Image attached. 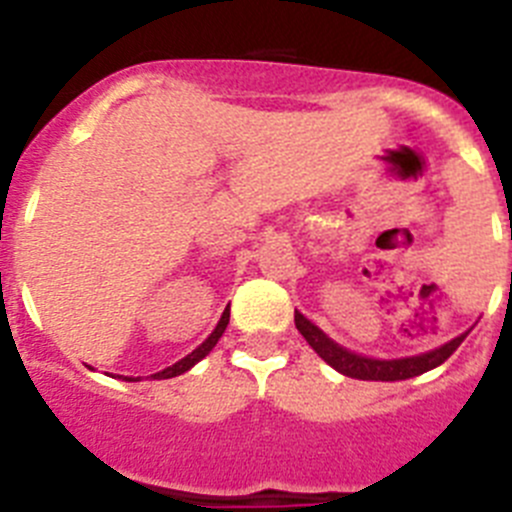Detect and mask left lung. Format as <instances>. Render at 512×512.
I'll return each mask as SVG.
<instances>
[{
  "label": "left lung",
  "mask_w": 512,
  "mask_h": 512,
  "mask_svg": "<svg viewBox=\"0 0 512 512\" xmlns=\"http://www.w3.org/2000/svg\"><path fill=\"white\" fill-rule=\"evenodd\" d=\"M294 325L302 332L304 340L309 342V348L320 355L327 365H332L337 373L348 375V378H358V381H406V378H414V375H421L426 373V370L442 365L444 360L462 345L464 337H467V332H464V335L444 342L442 348L414 355V358L375 360L358 353H350L348 348L337 345L335 340H330L320 327L312 325V322H309L302 312H297V309H294Z\"/></svg>",
  "instance_id": "left-lung-1"
}]
</instances>
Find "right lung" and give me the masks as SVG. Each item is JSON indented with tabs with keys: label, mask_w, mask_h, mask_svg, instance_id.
I'll return each instance as SVG.
<instances>
[{
	"label": "right lung",
	"mask_w": 512,
	"mask_h": 512,
	"mask_svg": "<svg viewBox=\"0 0 512 512\" xmlns=\"http://www.w3.org/2000/svg\"><path fill=\"white\" fill-rule=\"evenodd\" d=\"M228 320H231V309H225L223 317H220V322H218V325H215V330L210 332V337L203 342V345H198V348L192 350L190 355H185V358H182V360H177V363L170 365V368H164V370H159V373L149 375V378H154V381H164V378H175V375H182V373H185V370H190L192 365L200 363V360H203L205 355H208L210 350L215 348V342L220 340V335H223L225 327H228ZM124 381H139V378H124Z\"/></svg>",
	"instance_id": "right-lung-1"
}]
</instances>
